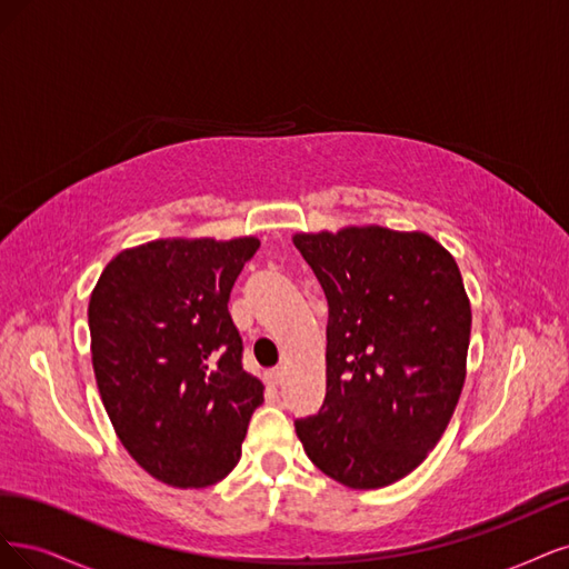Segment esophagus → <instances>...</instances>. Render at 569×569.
Listing matches in <instances>:
<instances>
[{"label":"esophagus","mask_w":569,"mask_h":569,"mask_svg":"<svg viewBox=\"0 0 569 569\" xmlns=\"http://www.w3.org/2000/svg\"><path fill=\"white\" fill-rule=\"evenodd\" d=\"M264 378H267L269 385H279V382L283 380V369H281V366H277V369H269V371L264 373Z\"/></svg>","instance_id":"1"}]
</instances>
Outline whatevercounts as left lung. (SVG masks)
<instances>
[{
    "label": "left lung",
    "mask_w": 569,
    "mask_h": 569,
    "mask_svg": "<svg viewBox=\"0 0 569 569\" xmlns=\"http://www.w3.org/2000/svg\"><path fill=\"white\" fill-rule=\"evenodd\" d=\"M328 300L326 399L296 432L328 478L380 489L445 435L466 382L470 300L451 252L378 224L296 233Z\"/></svg>",
    "instance_id": "left-lung-1"
}]
</instances>
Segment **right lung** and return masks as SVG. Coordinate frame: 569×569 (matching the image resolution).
Instances as JSON below:
<instances>
[{
    "label": "right lung",
    "mask_w": 569,
    "mask_h": 569,
    "mask_svg": "<svg viewBox=\"0 0 569 569\" xmlns=\"http://www.w3.org/2000/svg\"><path fill=\"white\" fill-rule=\"evenodd\" d=\"M258 248L254 236L158 238L118 252L91 290V363L106 413L134 461L170 487L224 480L264 401L227 307Z\"/></svg>",
    "instance_id": "add662e5"
}]
</instances>
